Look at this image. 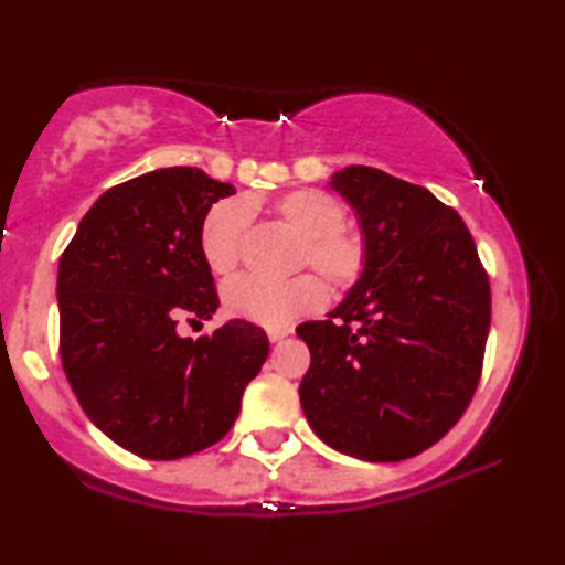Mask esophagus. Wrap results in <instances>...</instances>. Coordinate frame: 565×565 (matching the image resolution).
Wrapping results in <instances>:
<instances>
[{"mask_svg":"<svg viewBox=\"0 0 565 565\" xmlns=\"http://www.w3.org/2000/svg\"><path fill=\"white\" fill-rule=\"evenodd\" d=\"M291 333V329H269V341L271 343H276V341H281V339H286Z\"/></svg>","mask_w":565,"mask_h":565,"instance_id":"1","label":"esophagus"}]
</instances>
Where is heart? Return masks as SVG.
I'll return each mask as SVG.
<instances>
[{
	"label": "heart",
	"mask_w": 565,
	"mask_h": 565,
	"mask_svg": "<svg viewBox=\"0 0 565 565\" xmlns=\"http://www.w3.org/2000/svg\"><path fill=\"white\" fill-rule=\"evenodd\" d=\"M254 206H259V199H226L209 209L199 244L214 274L226 276L236 269ZM274 214L294 234L303 236V266L311 264L337 289H349L359 281L366 266V242L356 228L343 224L347 206L337 196L323 189H294L276 199ZM323 301L327 289L311 274L296 276L291 281L244 276L224 291V303L232 317L259 323L264 329L291 327L303 313L317 311Z\"/></svg>",
	"instance_id": "1"
}]
</instances>
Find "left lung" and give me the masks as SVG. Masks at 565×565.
I'll list each match as a JSON object with an SVG mask.
<instances>
[{
	"label": "left lung",
	"instance_id": "8db88e82",
	"mask_svg": "<svg viewBox=\"0 0 565 565\" xmlns=\"http://www.w3.org/2000/svg\"><path fill=\"white\" fill-rule=\"evenodd\" d=\"M329 186L356 214L366 266L311 351L301 408L311 431L361 461H404L444 438L481 379L491 286L463 218L431 191L347 167Z\"/></svg>",
	"mask_w": 565,
	"mask_h": 565
}]
</instances>
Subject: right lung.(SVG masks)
Here are the masks:
<instances>
[{
    "mask_svg": "<svg viewBox=\"0 0 565 565\" xmlns=\"http://www.w3.org/2000/svg\"><path fill=\"white\" fill-rule=\"evenodd\" d=\"M232 194L196 167L149 171L104 191L60 259V353L74 396L104 436L151 461L224 438L269 356L266 333L242 319L202 339L177 331L179 319L218 309L199 236Z\"/></svg>",
    "mask_w": 565,
    "mask_h": 565,
    "instance_id": "right-lung-1",
    "label": "right lung"
}]
</instances>
